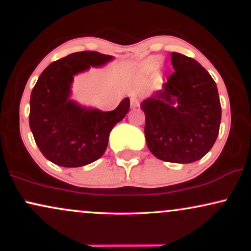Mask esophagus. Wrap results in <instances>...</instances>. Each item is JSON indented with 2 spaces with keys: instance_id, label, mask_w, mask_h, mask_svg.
<instances>
[{
  "instance_id": "34e87169",
  "label": "esophagus",
  "mask_w": 251,
  "mask_h": 251,
  "mask_svg": "<svg viewBox=\"0 0 251 251\" xmlns=\"http://www.w3.org/2000/svg\"><path fill=\"white\" fill-rule=\"evenodd\" d=\"M129 101H131V107H138L139 106V99H138V97L135 96H132L129 98Z\"/></svg>"
}]
</instances>
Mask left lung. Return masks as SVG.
I'll use <instances>...</instances> for the list:
<instances>
[{
	"label": "left lung",
	"instance_id": "left-lung-1",
	"mask_svg": "<svg viewBox=\"0 0 251 251\" xmlns=\"http://www.w3.org/2000/svg\"><path fill=\"white\" fill-rule=\"evenodd\" d=\"M175 73L162 89L140 103L151 153L164 162L188 164L211 150L221 125L218 91L208 71L196 60L171 54Z\"/></svg>",
	"mask_w": 251,
	"mask_h": 251
}]
</instances>
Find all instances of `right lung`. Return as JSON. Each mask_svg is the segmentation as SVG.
Here are the masks:
<instances>
[{
  "label": "right lung",
  "mask_w": 251,
  "mask_h": 251,
  "mask_svg": "<svg viewBox=\"0 0 251 251\" xmlns=\"http://www.w3.org/2000/svg\"><path fill=\"white\" fill-rule=\"evenodd\" d=\"M112 60L98 51H77L51 62L37 79L30 96L29 126L37 148L51 163L79 168L105 153L112 128L127 114L129 99L103 112L80 105L71 96L76 74Z\"/></svg>",
  "instance_id": "obj_1"
}]
</instances>
